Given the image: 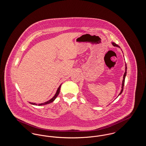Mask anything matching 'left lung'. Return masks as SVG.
<instances>
[{"mask_svg":"<svg viewBox=\"0 0 146 146\" xmlns=\"http://www.w3.org/2000/svg\"><path fill=\"white\" fill-rule=\"evenodd\" d=\"M111 44H112V45L114 46H116V47H118L119 48H120V46L118 45L117 44H116L115 42H111ZM125 73H124V76H123V82H122V85H121V90L120 91V92L119 93V95L118 96H119L120 95H121V93H122V92H123V89H124V83H125V76H126V70H127V66H126V63H125Z\"/></svg>","mask_w":146,"mask_h":146,"instance_id":"obj_1","label":"left lung"}]
</instances>
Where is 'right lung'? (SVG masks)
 I'll return each instance as SVG.
<instances>
[{"instance_id":"add662e5","label":"right lung","mask_w":146,"mask_h":146,"mask_svg":"<svg viewBox=\"0 0 146 146\" xmlns=\"http://www.w3.org/2000/svg\"><path fill=\"white\" fill-rule=\"evenodd\" d=\"M61 84L60 85V86L58 87V88L57 89V91L56 92L55 95H54V96L52 97L51 99H50L49 101L44 102V103H42V104H35V103H32V102H29L31 104H33V105H38V106H42V105H45V104H50L51 102H52L55 100L56 99V98L57 97V96L58 95L59 93H60V88H61Z\"/></svg>"}]
</instances>
